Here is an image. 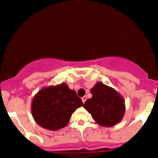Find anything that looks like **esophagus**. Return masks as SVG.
<instances>
[{
  "mask_svg": "<svg viewBox=\"0 0 158 158\" xmlns=\"http://www.w3.org/2000/svg\"><path fill=\"white\" fill-rule=\"evenodd\" d=\"M86 100V96H84V97H82V101H83V102H85Z\"/></svg>",
  "mask_w": 158,
  "mask_h": 158,
  "instance_id": "esophagus-1",
  "label": "esophagus"
}]
</instances>
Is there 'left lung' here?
Segmentation results:
<instances>
[{
	"label": "left lung",
	"instance_id": "obj_1",
	"mask_svg": "<svg viewBox=\"0 0 158 158\" xmlns=\"http://www.w3.org/2000/svg\"><path fill=\"white\" fill-rule=\"evenodd\" d=\"M91 93L93 97L86 100L84 107L92 114L93 120L102 126L116 124L123 114L124 103L121 97L102 83L96 84Z\"/></svg>",
	"mask_w": 158,
	"mask_h": 158
}]
</instances>
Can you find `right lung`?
<instances>
[{
	"label": "right lung",
	"mask_w": 158,
	"mask_h": 158,
	"mask_svg": "<svg viewBox=\"0 0 158 158\" xmlns=\"http://www.w3.org/2000/svg\"><path fill=\"white\" fill-rule=\"evenodd\" d=\"M33 111L41 126L58 130L69 123L72 113L83 106L82 100L65 84L49 86L33 100Z\"/></svg>",
	"instance_id": "right-lung-1"
}]
</instances>
